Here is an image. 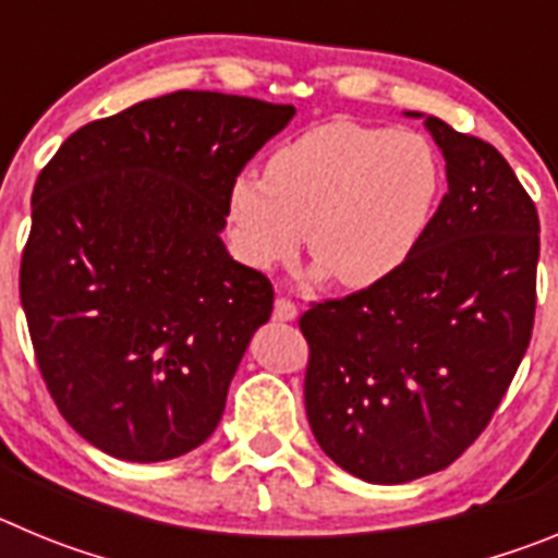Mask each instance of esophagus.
Instances as JSON below:
<instances>
[{
    "label": "esophagus",
    "mask_w": 558,
    "mask_h": 558,
    "mask_svg": "<svg viewBox=\"0 0 558 558\" xmlns=\"http://www.w3.org/2000/svg\"><path fill=\"white\" fill-rule=\"evenodd\" d=\"M295 315H299V307H295L290 299L279 295V299L274 302V318H276V322H293Z\"/></svg>",
    "instance_id": "esophagus-1"
}]
</instances>
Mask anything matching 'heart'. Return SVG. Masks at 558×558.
Wrapping results in <instances>:
<instances>
[{
    "instance_id": "b5f03b06",
    "label": "heart",
    "mask_w": 558,
    "mask_h": 558,
    "mask_svg": "<svg viewBox=\"0 0 558 558\" xmlns=\"http://www.w3.org/2000/svg\"><path fill=\"white\" fill-rule=\"evenodd\" d=\"M441 190L436 150L418 133L327 122L284 142L265 175L231 184V240L254 268L288 263L307 231L322 274L343 288L386 282L425 236Z\"/></svg>"
}]
</instances>
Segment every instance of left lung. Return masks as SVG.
Masks as SVG:
<instances>
[{
    "instance_id": "8db88e82",
    "label": "left lung",
    "mask_w": 558,
    "mask_h": 558,
    "mask_svg": "<svg viewBox=\"0 0 558 558\" xmlns=\"http://www.w3.org/2000/svg\"><path fill=\"white\" fill-rule=\"evenodd\" d=\"M447 195L386 282L310 304L304 408L322 450L368 483L445 470L486 430L531 343L539 215L497 147L438 117Z\"/></svg>"
}]
</instances>
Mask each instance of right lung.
<instances>
[{
    "mask_svg": "<svg viewBox=\"0 0 558 558\" xmlns=\"http://www.w3.org/2000/svg\"><path fill=\"white\" fill-rule=\"evenodd\" d=\"M293 113L172 92L77 128L38 172L19 293L49 397L97 450L167 461L218 427L274 310L220 240L229 192Z\"/></svg>",
    "mask_w": 558,
    "mask_h": 558,
    "instance_id": "1",
    "label": "right lung"
}]
</instances>
